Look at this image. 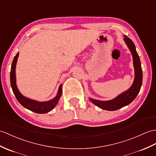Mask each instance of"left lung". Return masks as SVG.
<instances>
[{"label": "left lung", "instance_id": "left-lung-1", "mask_svg": "<svg viewBox=\"0 0 156 156\" xmlns=\"http://www.w3.org/2000/svg\"><path fill=\"white\" fill-rule=\"evenodd\" d=\"M124 41L131 52L133 57V64L135 70V78L133 84L128 90L111 100L101 101L90 98V101L94 104L105 110H117L129 104L138 94L142 84V70L141 67L140 57L136 52V46L132 40L126 36H124Z\"/></svg>", "mask_w": 156, "mask_h": 156}]
</instances>
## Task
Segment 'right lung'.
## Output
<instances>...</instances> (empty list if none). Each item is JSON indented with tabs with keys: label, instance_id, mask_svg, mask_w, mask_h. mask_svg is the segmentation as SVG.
<instances>
[{
	"label": "right lung",
	"instance_id": "right-lung-1",
	"mask_svg": "<svg viewBox=\"0 0 156 156\" xmlns=\"http://www.w3.org/2000/svg\"><path fill=\"white\" fill-rule=\"evenodd\" d=\"M19 55V53L17 52L16 56H14L11 66V70H10V85H11L14 96H16L17 100L19 101L22 106L27 108V109L30 110L32 112H34L37 114L48 113L50 111H51L58 102L62 96V85H60L56 97L49 101H46V102H38V101L29 99L27 97H24L19 92L16 83L15 70Z\"/></svg>",
	"mask_w": 156,
	"mask_h": 156
}]
</instances>
